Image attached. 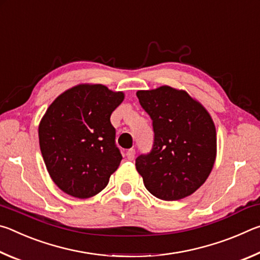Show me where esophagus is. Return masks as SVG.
<instances>
[{
  "label": "esophagus",
  "mask_w": 260,
  "mask_h": 260,
  "mask_svg": "<svg viewBox=\"0 0 260 260\" xmlns=\"http://www.w3.org/2000/svg\"><path fill=\"white\" fill-rule=\"evenodd\" d=\"M126 157L128 160H133L135 157V149H128V150L126 151Z\"/></svg>",
  "instance_id": "esophagus-1"
}]
</instances>
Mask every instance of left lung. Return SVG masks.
<instances>
[{"mask_svg":"<svg viewBox=\"0 0 260 260\" xmlns=\"http://www.w3.org/2000/svg\"><path fill=\"white\" fill-rule=\"evenodd\" d=\"M136 96L153 129L150 152L135 159L144 186L164 201L191 195L208 179L217 153L209 112L186 91L169 86L139 90Z\"/></svg>","mask_w":260,"mask_h":260,"instance_id":"left-lung-1","label":"left lung"}]
</instances>
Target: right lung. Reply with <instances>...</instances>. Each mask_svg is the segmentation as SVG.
<instances>
[{"label":"right lung","instance_id":"1","mask_svg":"<svg viewBox=\"0 0 260 260\" xmlns=\"http://www.w3.org/2000/svg\"><path fill=\"white\" fill-rule=\"evenodd\" d=\"M124 100L103 85H79L59 95L39 126L41 153L59 189L78 199L102 191L122 156L111 113Z\"/></svg>","mask_w":260,"mask_h":260}]
</instances>
